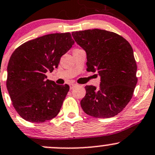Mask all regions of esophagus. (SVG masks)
<instances>
[{
    "mask_svg": "<svg viewBox=\"0 0 155 155\" xmlns=\"http://www.w3.org/2000/svg\"><path fill=\"white\" fill-rule=\"evenodd\" d=\"M76 85V84H74V83H72V84H70V89L72 90L73 88H74Z\"/></svg>",
    "mask_w": 155,
    "mask_h": 155,
    "instance_id": "34e87169",
    "label": "esophagus"
}]
</instances>
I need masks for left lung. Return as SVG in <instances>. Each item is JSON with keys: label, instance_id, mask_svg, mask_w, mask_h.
<instances>
[{"label": "left lung", "instance_id": "1", "mask_svg": "<svg viewBox=\"0 0 155 155\" xmlns=\"http://www.w3.org/2000/svg\"><path fill=\"white\" fill-rule=\"evenodd\" d=\"M72 35L87 53V71H97L101 76L99 89L85 86L81 108L96 118L118 115L130 102L137 82L132 46L123 37L106 30L79 31Z\"/></svg>", "mask_w": 155, "mask_h": 155}]
</instances>
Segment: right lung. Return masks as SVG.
Listing matches in <instances>:
<instances>
[{
  "label": "right lung",
  "instance_id": "add662e5",
  "mask_svg": "<svg viewBox=\"0 0 155 155\" xmlns=\"http://www.w3.org/2000/svg\"><path fill=\"white\" fill-rule=\"evenodd\" d=\"M74 43L69 32L50 34L24 42L12 54L6 87L15 110L27 121L42 123L59 113L69 85H58L45 74L58 67Z\"/></svg>",
  "mask_w": 155,
  "mask_h": 155
}]
</instances>
